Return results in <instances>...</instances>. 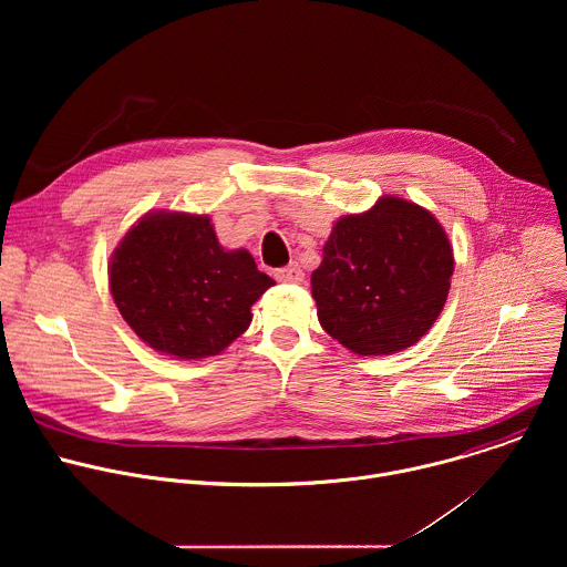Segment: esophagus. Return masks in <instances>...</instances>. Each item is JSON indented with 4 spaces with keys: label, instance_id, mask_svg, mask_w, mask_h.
Listing matches in <instances>:
<instances>
[{
    "label": "esophagus",
    "instance_id": "obj_1",
    "mask_svg": "<svg viewBox=\"0 0 567 567\" xmlns=\"http://www.w3.org/2000/svg\"><path fill=\"white\" fill-rule=\"evenodd\" d=\"M274 278H276L278 282H293V285H300V282L305 280V276H302V271H300V267H298L296 262L276 269V271H274Z\"/></svg>",
    "mask_w": 567,
    "mask_h": 567
}]
</instances>
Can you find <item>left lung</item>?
I'll list each match as a JSON object with an SVG mask.
<instances>
[{
	"label": "left lung",
	"instance_id": "1",
	"mask_svg": "<svg viewBox=\"0 0 567 567\" xmlns=\"http://www.w3.org/2000/svg\"><path fill=\"white\" fill-rule=\"evenodd\" d=\"M453 249L442 224L422 206L385 195L346 215L311 274L322 330L361 357L415 346L444 309Z\"/></svg>",
	"mask_w": 567,
	"mask_h": 567
}]
</instances>
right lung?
I'll return each mask as SVG.
<instances>
[{
  "mask_svg": "<svg viewBox=\"0 0 567 567\" xmlns=\"http://www.w3.org/2000/svg\"><path fill=\"white\" fill-rule=\"evenodd\" d=\"M276 285L249 251H226L208 215L154 210L110 260L114 302L136 337L175 359H206L245 334L251 305Z\"/></svg>",
  "mask_w": 567,
  "mask_h": 567,
  "instance_id": "1",
  "label": "right lung"
}]
</instances>
